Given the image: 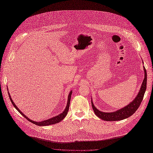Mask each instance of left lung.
<instances>
[{"mask_svg":"<svg viewBox=\"0 0 153 153\" xmlns=\"http://www.w3.org/2000/svg\"><path fill=\"white\" fill-rule=\"evenodd\" d=\"M143 68L145 71V78L142 82V85L140 88V90L139 92H138L137 96H136V98L134 100V101L126 107H124L120 110H118L115 111V112L110 113L103 112H101V111H100L94 107L91 101V105L94 112V114H96V116H98L99 118L104 121H119L126 119L131 117L135 112V111L138 109V107H139L143 99V96L146 89L147 74L145 66H143Z\"/></svg>","mask_w":153,"mask_h":153,"instance_id":"1","label":"left lung"}]
</instances>
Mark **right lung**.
Returning <instances> with one entry per match:
<instances>
[{
    "instance_id": "obj_1",
    "label": "right lung",
    "mask_w": 153,
    "mask_h": 153,
    "mask_svg": "<svg viewBox=\"0 0 153 153\" xmlns=\"http://www.w3.org/2000/svg\"><path fill=\"white\" fill-rule=\"evenodd\" d=\"M71 94H72V91H70V93H69V96H68V102H67V105H66V107L65 109V110L63 111V112L56 116L55 117H52V118H49L48 120H45L43 121H39V122H36V121H32L31 120H30L29 118H27L24 114H23L22 113V112H21V111L19 110V108L16 107V105H15V104L13 102V100H11V96H10V93H8V96H9V98L10 99V101L12 103V104L13 105V106L15 107L16 108V109L18 111V112L25 118H26L27 120L29 121L30 122L36 124V125H38V126H48V125H51V124H55V123H59L60 121H61L62 120H63V118L66 116V115L68 114V110H69V104H70V100H71Z\"/></svg>"
}]
</instances>
